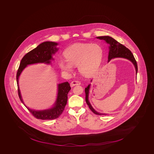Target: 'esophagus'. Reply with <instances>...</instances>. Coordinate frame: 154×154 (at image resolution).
<instances>
[{"mask_svg":"<svg viewBox=\"0 0 154 154\" xmlns=\"http://www.w3.org/2000/svg\"><path fill=\"white\" fill-rule=\"evenodd\" d=\"M80 84L81 83L79 81H73L70 82V86L73 87V86H75V85H80Z\"/></svg>","mask_w":154,"mask_h":154,"instance_id":"esophagus-1","label":"esophagus"}]
</instances>
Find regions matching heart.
I'll return each instance as SVG.
<instances>
[{"instance_id": "1", "label": "heart", "mask_w": 154, "mask_h": 154, "mask_svg": "<svg viewBox=\"0 0 154 154\" xmlns=\"http://www.w3.org/2000/svg\"><path fill=\"white\" fill-rule=\"evenodd\" d=\"M102 47L97 43H77L64 52L65 59H60L58 64L61 70L70 73L73 66H78L80 73L90 76L98 70L103 57Z\"/></svg>"}]
</instances>
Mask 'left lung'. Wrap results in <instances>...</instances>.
<instances>
[{"mask_svg": "<svg viewBox=\"0 0 154 154\" xmlns=\"http://www.w3.org/2000/svg\"><path fill=\"white\" fill-rule=\"evenodd\" d=\"M99 39H103L108 44H109L110 46L109 47V51L108 54V62L111 60L112 59L115 58V57H122L125 58L129 60H131L135 66V70H136V74H137L138 72V66H137V63L135 60V58L133 56L131 52L128 48L122 45L119 42H117L115 39L113 38L109 37V36H102V37H97ZM90 85H89L87 88L85 89V94H86V98L85 100L87 104L88 105L89 108L90 110L93 112L94 113L98 115H107L104 113H100L99 112H97L95 109H94L91 106L90 103L89 102L88 97H89V89H90Z\"/></svg>", "mask_w": 154, "mask_h": 154, "instance_id": "left-lung-1", "label": "left lung"}]
</instances>
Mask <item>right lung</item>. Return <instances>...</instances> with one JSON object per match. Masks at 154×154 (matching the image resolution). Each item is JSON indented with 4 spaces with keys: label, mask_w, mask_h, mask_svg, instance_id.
Instances as JSON below:
<instances>
[{
    "label": "right lung",
    "mask_w": 154,
    "mask_h": 154,
    "mask_svg": "<svg viewBox=\"0 0 154 154\" xmlns=\"http://www.w3.org/2000/svg\"><path fill=\"white\" fill-rule=\"evenodd\" d=\"M57 43L53 42H43L36 48L28 52L21 59L19 69L16 75V81L18 88L19 97L21 102L23 103L21 98L19 86V78L20 75L23 69L29 64L45 63L50 64V60L53 59L52 55L54 54L57 48L56 46ZM71 89L70 85L68 82H63L58 85V93L56 102L53 107L43 111H35L30 109L25 104L28 111L30 112L33 116L41 120H53L56 119L60 116L64 110L68 100V94Z\"/></svg>",
    "instance_id": "1"
}]
</instances>
